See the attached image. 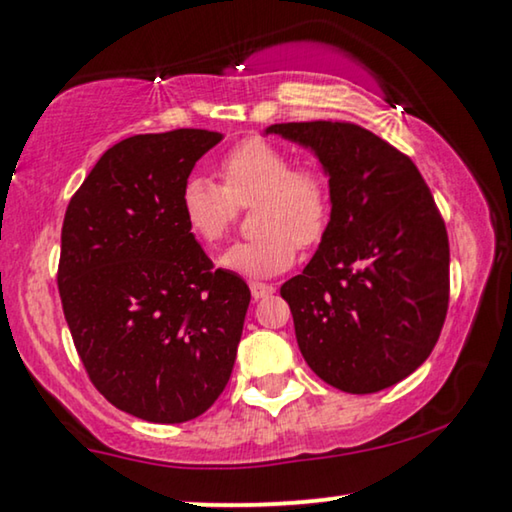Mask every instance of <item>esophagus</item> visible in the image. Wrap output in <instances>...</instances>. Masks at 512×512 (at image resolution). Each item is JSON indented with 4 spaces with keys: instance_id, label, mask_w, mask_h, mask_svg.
<instances>
[{
    "instance_id": "34e87169",
    "label": "esophagus",
    "mask_w": 512,
    "mask_h": 512,
    "mask_svg": "<svg viewBox=\"0 0 512 512\" xmlns=\"http://www.w3.org/2000/svg\"><path fill=\"white\" fill-rule=\"evenodd\" d=\"M250 292H253V299H266V296H271L276 292V287L273 285H266V282H250Z\"/></svg>"
}]
</instances>
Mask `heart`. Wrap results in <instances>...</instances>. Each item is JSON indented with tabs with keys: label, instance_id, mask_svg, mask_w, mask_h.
<instances>
[{
	"label": "heart",
	"instance_id": "obj_1",
	"mask_svg": "<svg viewBox=\"0 0 512 512\" xmlns=\"http://www.w3.org/2000/svg\"><path fill=\"white\" fill-rule=\"evenodd\" d=\"M218 183L190 177L179 195L183 225L204 246L230 234L241 209L253 208L255 236L220 257L227 271L266 278L289 269L301 248L324 241L331 227L329 177L312 165H292L285 149L248 137L218 160Z\"/></svg>",
	"mask_w": 512,
	"mask_h": 512
}]
</instances>
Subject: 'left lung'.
<instances>
[{
    "label": "left lung",
    "mask_w": 512,
    "mask_h": 512,
    "mask_svg": "<svg viewBox=\"0 0 512 512\" xmlns=\"http://www.w3.org/2000/svg\"><path fill=\"white\" fill-rule=\"evenodd\" d=\"M329 174L331 227L303 273L280 287L296 342L319 379L377 393L437 345L451 294L444 218L407 154L349 121L273 124Z\"/></svg>",
    "instance_id": "obj_1"
}]
</instances>
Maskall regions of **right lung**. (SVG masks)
I'll use <instances>...</instances> for the list:
<instances>
[{"mask_svg":"<svg viewBox=\"0 0 512 512\" xmlns=\"http://www.w3.org/2000/svg\"><path fill=\"white\" fill-rule=\"evenodd\" d=\"M223 135H133L105 151L61 227L57 285L91 384L149 423L202 416L230 381L250 289L213 269L179 195Z\"/></svg>","mask_w":512,"mask_h":512,"instance_id":"right-lung-1","label":"right lung"}]
</instances>
